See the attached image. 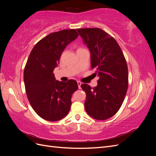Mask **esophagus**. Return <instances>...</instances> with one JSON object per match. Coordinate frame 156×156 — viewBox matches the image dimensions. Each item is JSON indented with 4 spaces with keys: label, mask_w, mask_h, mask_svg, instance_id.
Segmentation results:
<instances>
[{
    "label": "esophagus",
    "mask_w": 156,
    "mask_h": 156,
    "mask_svg": "<svg viewBox=\"0 0 156 156\" xmlns=\"http://www.w3.org/2000/svg\"><path fill=\"white\" fill-rule=\"evenodd\" d=\"M81 83L80 82V81H77V84H78V87H79V89H81Z\"/></svg>",
    "instance_id": "obj_1"
}]
</instances>
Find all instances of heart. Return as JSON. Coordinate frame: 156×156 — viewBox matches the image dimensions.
Returning a JSON list of instances; mask_svg holds the SVG:
<instances>
[{
	"instance_id": "heart-1",
	"label": "heart",
	"mask_w": 156,
	"mask_h": 156,
	"mask_svg": "<svg viewBox=\"0 0 156 156\" xmlns=\"http://www.w3.org/2000/svg\"><path fill=\"white\" fill-rule=\"evenodd\" d=\"M79 49H81V48H79Z\"/></svg>"
}]
</instances>
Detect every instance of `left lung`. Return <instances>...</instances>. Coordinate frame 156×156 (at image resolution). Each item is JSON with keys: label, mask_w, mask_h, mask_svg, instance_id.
<instances>
[{"label": "left lung", "mask_w": 156, "mask_h": 156, "mask_svg": "<svg viewBox=\"0 0 156 156\" xmlns=\"http://www.w3.org/2000/svg\"><path fill=\"white\" fill-rule=\"evenodd\" d=\"M90 52L91 67L98 85L81 84L86 92L84 107L94 119L104 120L120 109L128 87V69L123 53L115 38L99 28L77 29Z\"/></svg>", "instance_id": "8db88e82"}]
</instances>
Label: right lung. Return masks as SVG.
Returning a JSON list of instances; mask_svg holds the SVG:
<instances>
[{"label": "right lung", "mask_w": 156, "mask_h": 156, "mask_svg": "<svg viewBox=\"0 0 156 156\" xmlns=\"http://www.w3.org/2000/svg\"><path fill=\"white\" fill-rule=\"evenodd\" d=\"M79 34L75 29L53 32L41 39L30 52L24 70L26 94L32 107L42 119L58 121L66 116L76 81H56L53 73L61 54Z\"/></svg>", "instance_id": "obj_1"}]
</instances>
